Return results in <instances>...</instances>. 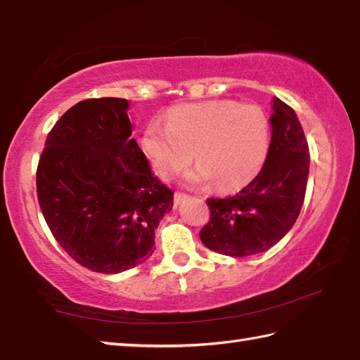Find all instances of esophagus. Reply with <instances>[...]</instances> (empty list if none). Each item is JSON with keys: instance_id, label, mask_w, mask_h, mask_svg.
<instances>
[{"instance_id": "obj_1", "label": "esophagus", "mask_w": 360, "mask_h": 360, "mask_svg": "<svg viewBox=\"0 0 360 360\" xmlns=\"http://www.w3.org/2000/svg\"><path fill=\"white\" fill-rule=\"evenodd\" d=\"M188 199V195L186 194H183V193H175L174 194V203H175V207H179L180 203H183Z\"/></svg>"}]
</instances>
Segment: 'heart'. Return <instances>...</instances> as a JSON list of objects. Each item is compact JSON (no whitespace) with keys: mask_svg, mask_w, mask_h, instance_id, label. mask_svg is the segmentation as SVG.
Instances as JSON below:
<instances>
[{"mask_svg":"<svg viewBox=\"0 0 360 360\" xmlns=\"http://www.w3.org/2000/svg\"><path fill=\"white\" fill-rule=\"evenodd\" d=\"M270 130L262 108L234 101H203L174 107L167 122L153 120L143 135V149L161 177L169 179L191 160L189 186L214 183L234 191L250 183L269 152Z\"/></svg>","mask_w":360,"mask_h":360,"instance_id":"obj_1","label":"heart"}]
</instances>
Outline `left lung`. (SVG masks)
Wrapping results in <instances>:
<instances>
[{"mask_svg":"<svg viewBox=\"0 0 360 360\" xmlns=\"http://www.w3.org/2000/svg\"><path fill=\"white\" fill-rule=\"evenodd\" d=\"M272 138L261 172L226 199H208L210 222L200 239L210 250L226 256H252L269 250L288 233L302 211L309 148L297 113L272 99Z\"/></svg>","mask_w":360,"mask_h":360,"instance_id":"left-lung-1","label":"left lung"}]
</instances>
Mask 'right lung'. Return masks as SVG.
<instances>
[{
  "label": "right lung",
  "mask_w": 360,
  "mask_h": 360,
  "mask_svg": "<svg viewBox=\"0 0 360 360\" xmlns=\"http://www.w3.org/2000/svg\"><path fill=\"white\" fill-rule=\"evenodd\" d=\"M130 102L86 99L49 131L37 167V197L51 233L80 266L121 274L155 250L174 194L131 138Z\"/></svg>",
  "instance_id": "1"
}]
</instances>
